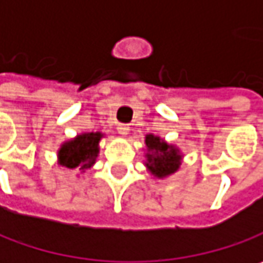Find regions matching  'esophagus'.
I'll return each instance as SVG.
<instances>
[{
    "instance_id": "1",
    "label": "esophagus",
    "mask_w": 263,
    "mask_h": 263,
    "mask_svg": "<svg viewBox=\"0 0 263 263\" xmlns=\"http://www.w3.org/2000/svg\"><path fill=\"white\" fill-rule=\"evenodd\" d=\"M117 131H119V134H120L122 137H125V135H128V134H129V126H128V125L120 123V125L117 126Z\"/></svg>"
}]
</instances>
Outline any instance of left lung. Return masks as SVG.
Segmentation results:
<instances>
[{
  "label": "left lung",
  "instance_id": "left-lung-1",
  "mask_svg": "<svg viewBox=\"0 0 263 263\" xmlns=\"http://www.w3.org/2000/svg\"><path fill=\"white\" fill-rule=\"evenodd\" d=\"M181 153L177 147L168 144L161 137L146 135V166L158 178L174 174L181 165Z\"/></svg>",
  "mask_w": 263,
  "mask_h": 263
}]
</instances>
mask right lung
I'll list each match as a JSON object with an SVG mask.
<instances>
[{
    "label": "right lung",
    "instance_id": "right-lung-1",
    "mask_svg": "<svg viewBox=\"0 0 263 263\" xmlns=\"http://www.w3.org/2000/svg\"><path fill=\"white\" fill-rule=\"evenodd\" d=\"M101 138V132H86L70 141H65L58 150V163L70 170L79 168L85 173L98 158Z\"/></svg>",
    "mask_w": 263,
    "mask_h": 263
}]
</instances>
